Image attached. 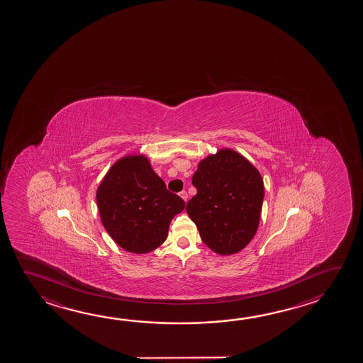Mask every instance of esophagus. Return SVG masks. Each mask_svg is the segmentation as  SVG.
Here are the masks:
<instances>
[{"mask_svg":"<svg viewBox=\"0 0 363 363\" xmlns=\"http://www.w3.org/2000/svg\"><path fill=\"white\" fill-rule=\"evenodd\" d=\"M179 196L182 197L184 201H187V199H189V195H187L186 191H181V192H179Z\"/></svg>","mask_w":363,"mask_h":363,"instance_id":"obj_1","label":"esophagus"}]
</instances>
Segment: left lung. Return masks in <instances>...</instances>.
Returning <instances> with one entry per match:
<instances>
[{"label":"left lung","instance_id":"8db88e82","mask_svg":"<svg viewBox=\"0 0 363 363\" xmlns=\"http://www.w3.org/2000/svg\"><path fill=\"white\" fill-rule=\"evenodd\" d=\"M192 184L197 194L186 210L203 243L219 255L241 251L260 220L264 182L259 171L227 149L200 162Z\"/></svg>","mask_w":363,"mask_h":363}]
</instances>
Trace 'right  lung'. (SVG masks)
I'll return each instance as SVG.
<instances>
[{
    "instance_id": "add662e5",
    "label": "right lung",
    "mask_w": 363,
    "mask_h": 363,
    "mask_svg": "<svg viewBox=\"0 0 363 363\" xmlns=\"http://www.w3.org/2000/svg\"><path fill=\"white\" fill-rule=\"evenodd\" d=\"M103 225L120 247L147 254L166 241L173 216L184 201L167 190L149 160L126 157L116 162L96 191Z\"/></svg>"
}]
</instances>
